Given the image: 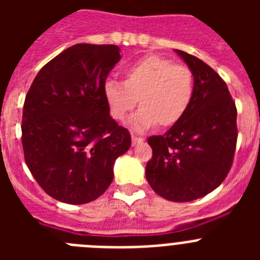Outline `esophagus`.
Listing matches in <instances>:
<instances>
[{"mask_svg":"<svg viewBox=\"0 0 260 260\" xmlns=\"http://www.w3.org/2000/svg\"><path fill=\"white\" fill-rule=\"evenodd\" d=\"M132 141H133V144H138V143H142L143 142V138L141 137H137V135H132Z\"/></svg>","mask_w":260,"mask_h":260,"instance_id":"esophagus-1","label":"esophagus"}]
</instances>
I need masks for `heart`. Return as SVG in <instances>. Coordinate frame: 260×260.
Segmentation results:
<instances>
[{
  "label": "heart",
  "mask_w": 260,
  "mask_h": 260,
  "mask_svg": "<svg viewBox=\"0 0 260 260\" xmlns=\"http://www.w3.org/2000/svg\"><path fill=\"white\" fill-rule=\"evenodd\" d=\"M110 116L122 121L137 102L142 105L130 118V127L142 132L157 122L177 123L189 110L195 92L192 71L160 56H146L126 66L123 82L107 79L103 87Z\"/></svg>",
  "instance_id": "obj_1"
}]
</instances>
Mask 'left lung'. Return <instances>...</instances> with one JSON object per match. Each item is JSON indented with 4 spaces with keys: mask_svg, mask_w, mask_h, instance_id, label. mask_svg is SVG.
<instances>
[{
    "mask_svg": "<svg viewBox=\"0 0 260 260\" xmlns=\"http://www.w3.org/2000/svg\"><path fill=\"white\" fill-rule=\"evenodd\" d=\"M176 53L194 74V98L164 135L148 138L152 158L146 178L164 199L190 202L215 190L228 176L237 144V108L211 66L183 50Z\"/></svg>",
    "mask_w": 260,
    "mask_h": 260,
    "instance_id": "8db88e82",
    "label": "left lung"
}]
</instances>
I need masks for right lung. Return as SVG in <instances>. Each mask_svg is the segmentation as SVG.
<instances>
[{"label": "right lung", "instance_id": "right-lung-1", "mask_svg": "<svg viewBox=\"0 0 260 260\" xmlns=\"http://www.w3.org/2000/svg\"><path fill=\"white\" fill-rule=\"evenodd\" d=\"M121 59L117 45L75 44L41 68L27 92L22 146L29 172L52 198L95 201L113 181V164L132 146L109 114L103 87Z\"/></svg>", "mask_w": 260, "mask_h": 260}]
</instances>
